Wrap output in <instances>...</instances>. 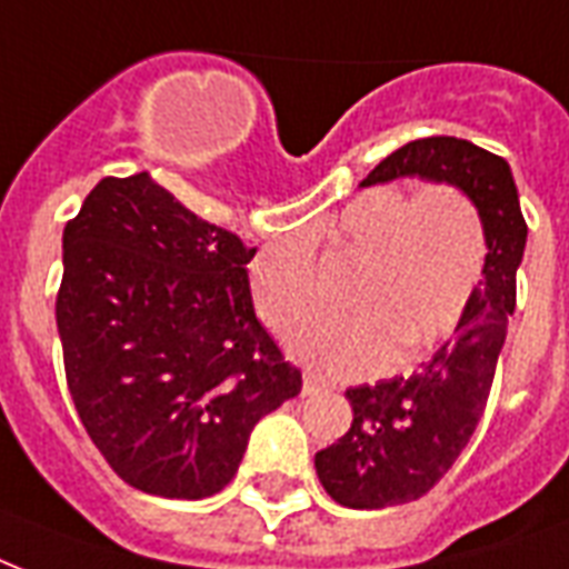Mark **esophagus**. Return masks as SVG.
<instances>
[{
  "instance_id": "esophagus-1",
  "label": "esophagus",
  "mask_w": 569,
  "mask_h": 569,
  "mask_svg": "<svg viewBox=\"0 0 569 569\" xmlns=\"http://www.w3.org/2000/svg\"><path fill=\"white\" fill-rule=\"evenodd\" d=\"M326 389V382L317 377V373L306 371V377H302V395H315V391Z\"/></svg>"
}]
</instances>
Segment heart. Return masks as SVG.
Here are the masks:
<instances>
[{
	"label": "heart",
	"instance_id": "b5f03b06",
	"mask_svg": "<svg viewBox=\"0 0 569 569\" xmlns=\"http://www.w3.org/2000/svg\"><path fill=\"white\" fill-rule=\"evenodd\" d=\"M323 237L329 261L359 263L345 290L353 315L302 326L290 350L329 377H362L395 356L416 362L433 350L466 317L490 258L481 207L442 180L418 192L368 189L326 224ZM249 290L272 332L315 315L323 284L308 243L263 246L249 263Z\"/></svg>",
	"mask_w": 569,
	"mask_h": 569
}]
</instances>
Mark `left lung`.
I'll list each match as a JSON object with an SVG mask.
<instances>
[{
    "label": "left lung",
    "instance_id": "obj_1",
    "mask_svg": "<svg viewBox=\"0 0 569 569\" xmlns=\"http://www.w3.org/2000/svg\"><path fill=\"white\" fill-rule=\"evenodd\" d=\"M418 174L466 189L481 207L490 258L472 306L430 362L409 377L347 389L353 425L315 453L317 478L338 505L380 510L421 499L460 457L490 398L496 362L517 306L528 224L510 166L453 136H427L389 153L362 187Z\"/></svg>",
    "mask_w": 569,
    "mask_h": 569
}]
</instances>
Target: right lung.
Returning a JSON list of instances; mask_svg holds the SVG:
<instances>
[{"instance_id":"1","label":"right lung","mask_w":569,"mask_h":569,"mask_svg":"<svg viewBox=\"0 0 569 569\" xmlns=\"http://www.w3.org/2000/svg\"><path fill=\"white\" fill-rule=\"evenodd\" d=\"M61 246L64 377L97 451L151 496L219 492L252 427L302 389L254 317L246 263L258 249L148 171L100 180Z\"/></svg>"}]
</instances>
